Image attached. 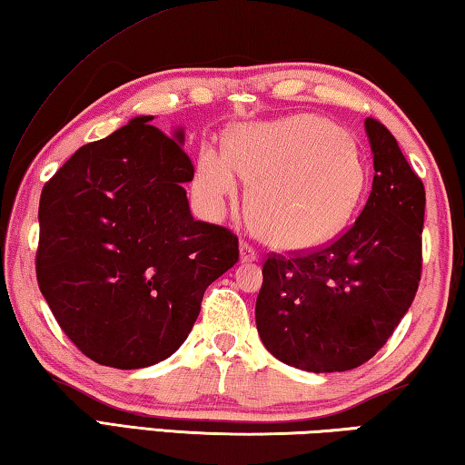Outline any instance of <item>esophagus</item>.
Returning a JSON list of instances; mask_svg holds the SVG:
<instances>
[{
    "mask_svg": "<svg viewBox=\"0 0 465 465\" xmlns=\"http://www.w3.org/2000/svg\"><path fill=\"white\" fill-rule=\"evenodd\" d=\"M240 256H242V262H254V261H258L256 248L252 246V243H248V242H242L240 243Z\"/></svg>",
    "mask_w": 465,
    "mask_h": 465,
    "instance_id": "obj_1",
    "label": "esophagus"
}]
</instances>
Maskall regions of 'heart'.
<instances>
[{"label": "heart", "mask_w": 465, "mask_h": 465, "mask_svg": "<svg viewBox=\"0 0 465 465\" xmlns=\"http://www.w3.org/2000/svg\"><path fill=\"white\" fill-rule=\"evenodd\" d=\"M243 176L256 178L250 209L261 235L285 250H308L341 233L367 184L355 141L310 114L235 129L230 152L204 145L193 180L196 199L219 215L240 194Z\"/></svg>", "instance_id": "obj_1"}]
</instances>
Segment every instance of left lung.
Wrapping results in <instances>:
<instances>
[{
  "label": "left lung",
  "mask_w": 465,
  "mask_h": 465,
  "mask_svg": "<svg viewBox=\"0 0 465 465\" xmlns=\"http://www.w3.org/2000/svg\"><path fill=\"white\" fill-rule=\"evenodd\" d=\"M373 186L349 230L289 256L271 252L256 328L271 355L313 373L367 363L411 308L422 274L424 184L377 119L365 121Z\"/></svg>",
  "instance_id": "left-lung-1"
}]
</instances>
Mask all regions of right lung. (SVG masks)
<instances>
[{"mask_svg":"<svg viewBox=\"0 0 465 465\" xmlns=\"http://www.w3.org/2000/svg\"><path fill=\"white\" fill-rule=\"evenodd\" d=\"M137 116L54 172L38 207L36 281L85 357L116 369L168 359L207 287L238 262V235L194 222L180 143Z\"/></svg>","mask_w":465,"mask_h":465,"instance_id":"obj_1","label":"right lung"}]
</instances>
